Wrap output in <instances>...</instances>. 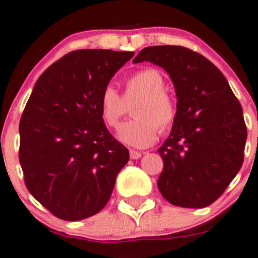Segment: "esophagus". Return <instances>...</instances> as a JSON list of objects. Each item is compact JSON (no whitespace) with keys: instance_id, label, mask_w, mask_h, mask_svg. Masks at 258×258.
Returning a JSON list of instances; mask_svg holds the SVG:
<instances>
[{"instance_id":"34e87169","label":"esophagus","mask_w":258,"mask_h":258,"mask_svg":"<svg viewBox=\"0 0 258 258\" xmlns=\"http://www.w3.org/2000/svg\"><path fill=\"white\" fill-rule=\"evenodd\" d=\"M130 157L132 160H137L139 157H142V154L139 151H135V150H130Z\"/></svg>"}]
</instances>
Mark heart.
Wrapping results in <instances>:
<instances>
[{
	"mask_svg": "<svg viewBox=\"0 0 258 258\" xmlns=\"http://www.w3.org/2000/svg\"><path fill=\"white\" fill-rule=\"evenodd\" d=\"M123 97L111 85L105 86L99 97L102 119L109 127L117 128L128 104L133 108V119L121 126L117 137L133 148H147L157 141L159 127L168 131L176 117L174 98L166 91V80L155 68H144L127 77Z\"/></svg>",
	"mask_w": 258,
	"mask_h": 258,
	"instance_id": "1",
	"label": "heart"
}]
</instances>
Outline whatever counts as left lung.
<instances>
[{
    "label": "left lung",
    "instance_id": "1",
    "mask_svg": "<svg viewBox=\"0 0 258 258\" xmlns=\"http://www.w3.org/2000/svg\"><path fill=\"white\" fill-rule=\"evenodd\" d=\"M162 67L174 84L176 117L159 149L163 170L157 186L173 206H210L244 161L247 131L243 109L215 64L184 46H148L133 62Z\"/></svg>",
    "mask_w": 258,
    "mask_h": 258
}]
</instances>
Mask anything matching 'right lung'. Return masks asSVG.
<instances>
[{"label":"right lung","mask_w":258,"mask_h":258,"mask_svg":"<svg viewBox=\"0 0 258 258\" xmlns=\"http://www.w3.org/2000/svg\"><path fill=\"white\" fill-rule=\"evenodd\" d=\"M132 51L64 55L35 84L19 125V161L30 194L58 219L78 221L109 201L128 150L108 132L99 97Z\"/></svg>","instance_id":"add662e5"}]
</instances>
